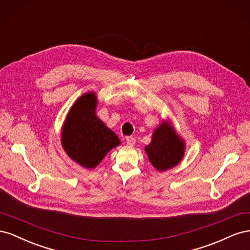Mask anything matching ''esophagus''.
Instances as JSON below:
<instances>
[{
	"label": "esophagus",
	"instance_id": "34e87169",
	"mask_svg": "<svg viewBox=\"0 0 250 250\" xmlns=\"http://www.w3.org/2000/svg\"><path fill=\"white\" fill-rule=\"evenodd\" d=\"M126 143H127V145L133 146L134 144H135V139L133 137H127L126 138Z\"/></svg>",
	"mask_w": 250,
	"mask_h": 250
}]
</instances>
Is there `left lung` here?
Segmentation results:
<instances>
[{"label":"left lung","instance_id":"8db88e82","mask_svg":"<svg viewBox=\"0 0 250 250\" xmlns=\"http://www.w3.org/2000/svg\"><path fill=\"white\" fill-rule=\"evenodd\" d=\"M186 144L168 122L158 126L145 151L150 163L158 171H166L177 166L183 160Z\"/></svg>","mask_w":250,"mask_h":250}]
</instances>
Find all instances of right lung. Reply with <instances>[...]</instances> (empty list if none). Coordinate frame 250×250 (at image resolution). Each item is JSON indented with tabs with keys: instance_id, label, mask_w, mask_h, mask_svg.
Wrapping results in <instances>:
<instances>
[{
	"instance_id": "1",
	"label": "right lung",
	"mask_w": 250,
	"mask_h": 250,
	"mask_svg": "<svg viewBox=\"0 0 250 250\" xmlns=\"http://www.w3.org/2000/svg\"><path fill=\"white\" fill-rule=\"evenodd\" d=\"M97 97L85 93L74 103L62 130V144L74 162L94 169L109 151L120 145L117 134L96 116Z\"/></svg>"
}]
</instances>
